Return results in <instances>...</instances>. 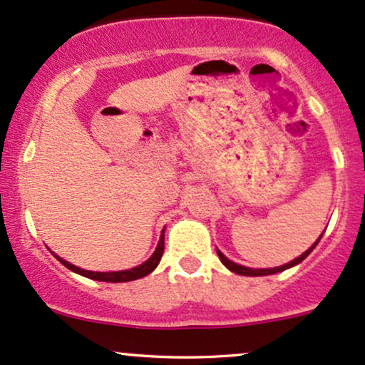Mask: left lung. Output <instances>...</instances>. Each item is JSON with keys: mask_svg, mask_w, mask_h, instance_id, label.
Masks as SVG:
<instances>
[{"mask_svg": "<svg viewBox=\"0 0 365 365\" xmlns=\"http://www.w3.org/2000/svg\"><path fill=\"white\" fill-rule=\"evenodd\" d=\"M324 233V232H322ZM322 233L319 235V238H317L316 242H314V244L309 247L307 250H305V252L302 254V255H299V257L297 259H293V261H290L288 264H283V266H278V267H267V269H257V267H247V266H242V264H237V262H233V261H230L228 257H226V255L221 252V250H217L216 249V252H217V255H220V261L225 264L226 267H228L230 271H233V273H237V274H242V276H267V274H276V273H282V271H284V269H290V267H293V266H297V264H300L304 261L305 257H307L309 254L312 252L314 249H316V245L319 244V240L322 238Z\"/></svg>", "mask_w": 365, "mask_h": 365, "instance_id": "obj_1", "label": "left lung"}]
</instances>
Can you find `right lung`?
Masks as SVG:
<instances>
[{
  "mask_svg": "<svg viewBox=\"0 0 365 365\" xmlns=\"http://www.w3.org/2000/svg\"><path fill=\"white\" fill-rule=\"evenodd\" d=\"M163 252H165V228H163L161 237H159L156 250H154L153 255H150L148 261L139 264V266L132 267V269H125V271H110V273H99V271H87V269H82V267L73 266V264H70L68 261H65V259H61L60 255L54 254L53 250H51V254L54 255V257H56L58 261L63 264V266L68 267L70 271H73V273L86 276V278L96 279V282H106V283H125V282H133V279L144 278V276L150 274L154 269H156L159 261H161V257H163Z\"/></svg>",
  "mask_w": 365,
  "mask_h": 365,
  "instance_id": "add662e5",
  "label": "right lung"
}]
</instances>
